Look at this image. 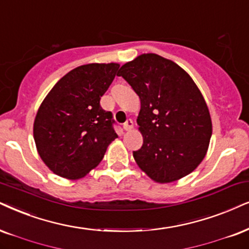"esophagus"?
Instances as JSON below:
<instances>
[{
	"mask_svg": "<svg viewBox=\"0 0 249 249\" xmlns=\"http://www.w3.org/2000/svg\"><path fill=\"white\" fill-rule=\"evenodd\" d=\"M132 127H133V122H132L131 118H128L126 119V122L123 124V128H124L125 131H130Z\"/></svg>",
	"mask_w": 249,
	"mask_h": 249,
	"instance_id": "esophagus-1",
	"label": "esophagus"
}]
</instances>
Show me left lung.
Masks as SVG:
<instances>
[{
	"instance_id": "left-lung-1",
	"label": "left lung",
	"mask_w": 249,
	"mask_h": 249,
	"mask_svg": "<svg viewBox=\"0 0 249 249\" xmlns=\"http://www.w3.org/2000/svg\"><path fill=\"white\" fill-rule=\"evenodd\" d=\"M140 97L138 125L143 137L133 157L157 182L180 179L200 164L212 138V118L202 94L175 62L143 54L117 73Z\"/></svg>"
}]
</instances>
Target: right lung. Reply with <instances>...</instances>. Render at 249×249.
I'll list each match as a JSON object with an SVG mask.
<instances>
[{"label":"right lung","instance_id":"right-lung-1","mask_svg":"<svg viewBox=\"0 0 249 249\" xmlns=\"http://www.w3.org/2000/svg\"><path fill=\"white\" fill-rule=\"evenodd\" d=\"M119 68L86 64L61 78L41 103L34 121V141L46 165L56 175L78 179L101 162L118 137L111 111L100 105Z\"/></svg>","mask_w":249,"mask_h":249}]
</instances>
